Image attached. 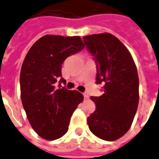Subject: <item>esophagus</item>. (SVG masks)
<instances>
[{"label": "esophagus", "mask_w": 159, "mask_h": 159, "mask_svg": "<svg viewBox=\"0 0 159 159\" xmlns=\"http://www.w3.org/2000/svg\"><path fill=\"white\" fill-rule=\"evenodd\" d=\"M83 96H84V98H86V99H89V95L88 93H83Z\"/></svg>", "instance_id": "1"}]
</instances>
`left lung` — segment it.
<instances>
[{
	"label": "left lung",
	"mask_w": 159,
	"mask_h": 159,
	"mask_svg": "<svg viewBox=\"0 0 159 159\" xmlns=\"http://www.w3.org/2000/svg\"><path fill=\"white\" fill-rule=\"evenodd\" d=\"M97 64V84L103 93L91 97L96 109L88 117L89 129L105 141H116L127 132L139 102V78L127 48L109 33L83 37Z\"/></svg>",
	"instance_id": "obj_1"
}]
</instances>
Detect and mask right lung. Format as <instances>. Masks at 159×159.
<instances>
[{
	"mask_svg": "<svg viewBox=\"0 0 159 159\" xmlns=\"http://www.w3.org/2000/svg\"><path fill=\"white\" fill-rule=\"evenodd\" d=\"M84 47L79 36L45 35L33 44L23 61L21 99L31 126L43 139L52 141L64 136L72 113L83 102L81 93L61 88V83L65 82L63 61Z\"/></svg>",
	"mask_w": 159,
	"mask_h": 159,
	"instance_id": "1",
	"label": "right lung"
}]
</instances>
